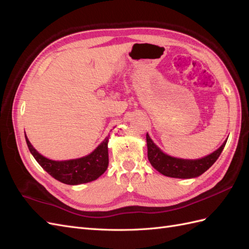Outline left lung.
Here are the masks:
<instances>
[{
    "label": "left lung",
    "mask_w": 249,
    "mask_h": 249,
    "mask_svg": "<svg viewBox=\"0 0 249 249\" xmlns=\"http://www.w3.org/2000/svg\"><path fill=\"white\" fill-rule=\"evenodd\" d=\"M225 140L213 153L200 159H182L165 154L146 134L147 158L152 166L165 177L176 178H194L201 176L216 162L225 146Z\"/></svg>",
    "instance_id": "8db88e82"
}]
</instances>
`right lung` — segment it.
Wrapping results in <instances>:
<instances>
[{"mask_svg":"<svg viewBox=\"0 0 249 249\" xmlns=\"http://www.w3.org/2000/svg\"><path fill=\"white\" fill-rule=\"evenodd\" d=\"M110 135L93 152L78 159L56 161L42 156L33 147L25 133L30 153L50 176L66 185H81L99 178L107 170L109 164L108 142Z\"/></svg>","mask_w":249,"mask_h":249,"instance_id":"1","label":"right lung"}]
</instances>
